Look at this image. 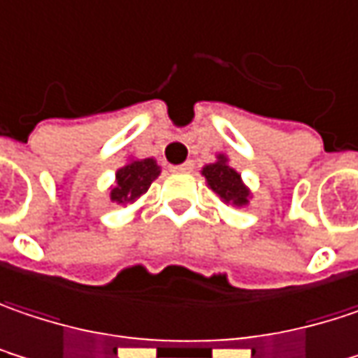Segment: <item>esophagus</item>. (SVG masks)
<instances>
[{
	"label": "esophagus",
	"mask_w": 358,
	"mask_h": 358,
	"mask_svg": "<svg viewBox=\"0 0 358 358\" xmlns=\"http://www.w3.org/2000/svg\"><path fill=\"white\" fill-rule=\"evenodd\" d=\"M192 168H194L192 159H188V162H184V164H180V166H170V170H172V172H180V174L192 172Z\"/></svg>",
	"instance_id": "1"
}]
</instances>
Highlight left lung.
Returning a JSON list of instances; mask_svg holds the SVG:
<instances>
[{
	"label": "left lung",
	"mask_w": 358,
	"mask_h": 358,
	"mask_svg": "<svg viewBox=\"0 0 358 358\" xmlns=\"http://www.w3.org/2000/svg\"><path fill=\"white\" fill-rule=\"evenodd\" d=\"M202 176L206 178V184L213 192L221 196L222 202L235 204V206H245L249 202V188L243 184L241 174L233 170L227 162V156L219 154L215 164H208L202 168Z\"/></svg>",
	"instance_id": "1"
}]
</instances>
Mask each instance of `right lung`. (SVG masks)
<instances>
[{
  "instance_id": "right-lung-1",
  "label": "right lung",
  "mask_w": 358,
  "mask_h": 358,
  "mask_svg": "<svg viewBox=\"0 0 358 358\" xmlns=\"http://www.w3.org/2000/svg\"><path fill=\"white\" fill-rule=\"evenodd\" d=\"M159 176V166L156 159H131L115 174V186L111 188L109 196L117 204L136 202L141 194L148 192L150 184Z\"/></svg>"
}]
</instances>
